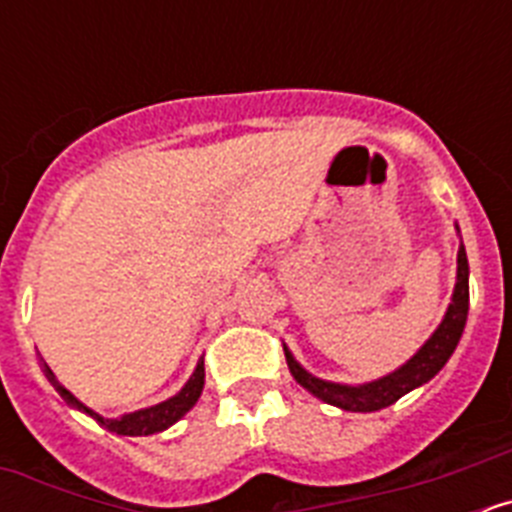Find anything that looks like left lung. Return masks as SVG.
<instances>
[{
    "mask_svg": "<svg viewBox=\"0 0 512 512\" xmlns=\"http://www.w3.org/2000/svg\"><path fill=\"white\" fill-rule=\"evenodd\" d=\"M467 312H469V261L464 246H459V256H456V287L451 305L443 315L441 325L433 330V336L418 348V354L410 361L395 369L387 377H379L374 382L366 384H338V382H325L320 377H312L307 369H302L295 361L292 351L284 346V356H287V366L297 384H302L307 392L318 397V400L336 405L341 410H351V413H374L382 410L392 402L400 400L402 395H408L410 390L425 384L428 379L436 377L443 369V364L451 359L456 343H459L464 325H467Z\"/></svg>",
    "mask_w": 512,
    "mask_h": 512,
    "instance_id": "obj_1",
    "label": "left lung"
}]
</instances>
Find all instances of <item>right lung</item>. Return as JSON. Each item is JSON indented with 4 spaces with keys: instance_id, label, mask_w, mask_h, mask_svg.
<instances>
[{
    "instance_id": "add662e5",
    "label": "right lung",
    "mask_w": 512,
    "mask_h": 512,
    "mask_svg": "<svg viewBox=\"0 0 512 512\" xmlns=\"http://www.w3.org/2000/svg\"><path fill=\"white\" fill-rule=\"evenodd\" d=\"M43 372H45V377H48V382L56 387L58 395L63 397V402H66V405L81 410V413H87L89 418L97 420L102 428L117 433V436H151V433L166 431L169 425H174L176 420H182L184 415L194 408V402L200 400L202 387H205V361L200 359V364H197L194 374L189 377V382L184 384L182 390L176 392L174 397H169V400H164V402H158V405H153V408H143V410H135V413L122 415V418H102V415L94 413L92 408H87L84 402L76 400V397L71 395V392L66 390L61 382H58L56 374L51 372V366L45 364V361H43Z\"/></svg>"
}]
</instances>
